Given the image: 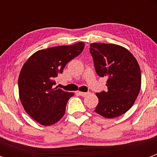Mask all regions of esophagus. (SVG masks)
Listing matches in <instances>:
<instances>
[{"mask_svg":"<svg viewBox=\"0 0 157 157\" xmlns=\"http://www.w3.org/2000/svg\"><path fill=\"white\" fill-rule=\"evenodd\" d=\"M77 93L81 96H86L89 94V93H84V92H81V91H78L77 92Z\"/></svg>","mask_w":157,"mask_h":157,"instance_id":"1","label":"esophagus"}]
</instances>
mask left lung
<instances>
[{
    "label": "left lung",
    "instance_id": "obj_1",
    "mask_svg": "<svg viewBox=\"0 0 157 157\" xmlns=\"http://www.w3.org/2000/svg\"><path fill=\"white\" fill-rule=\"evenodd\" d=\"M90 53L98 75L106 77L108 91L97 93L95 112L114 118L132 107L141 86L140 66L127 48L115 44H90Z\"/></svg>",
    "mask_w": 157,
    "mask_h": 157
}]
</instances>
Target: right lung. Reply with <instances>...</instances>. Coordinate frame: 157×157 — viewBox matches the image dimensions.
Instances as JSON below:
<instances>
[{
  "instance_id": "1",
  "label": "right lung",
  "mask_w": 157,
  "mask_h": 157,
  "mask_svg": "<svg viewBox=\"0 0 157 157\" xmlns=\"http://www.w3.org/2000/svg\"><path fill=\"white\" fill-rule=\"evenodd\" d=\"M83 42L39 50L28 58L18 79L19 96L26 113L40 124L58 122L65 113L66 105L74 95L54 87L58 74L84 48Z\"/></svg>"
}]
</instances>
